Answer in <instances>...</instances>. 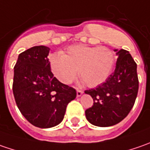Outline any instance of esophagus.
<instances>
[{
  "label": "esophagus",
  "mask_w": 150,
  "mask_h": 150,
  "mask_svg": "<svg viewBox=\"0 0 150 150\" xmlns=\"http://www.w3.org/2000/svg\"><path fill=\"white\" fill-rule=\"evenodd\" d=\"M83 93V90L77 89V96H78V97H81Z\"/></svg>",
  "instance_id": "esophagus-1"
}]
</instances>
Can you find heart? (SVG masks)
<instances>
[{"mask_svg":"<svg viewBox=\"0 0 150 150\" xmlns=\"http://www.w3.org/2000/svg\"><path fill=\"white\" fill-rule=\"evenodd\" d=\"M114 55L107 47L86 45L71 46L63 55L49 57L51 70L61 83H70L78 75L88 87H97L109 77L114 65Z\"/></svg>","mask_w":150,"mask_h":150,"instance_id":"heart-1","label":"heart"}]
</instances>
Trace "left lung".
I'll return each instance as SVG.
<instances>
[{
	"label": "left lung",
	"mask_w": 150,
	"mask_h": 150,
	"mask_svg": "<svg viewBox=\"0 0 150 150\" xmlns=\"http://www.w3.org/2000/svg\"><path fill=\"white\" fill-rule=\"evenodd\" d=\"M118 59L114 72L105 83L85 93L93 98V105L85 111L90 124L109 127L121 122L134 104L139 79L137 64L128 51L114 50Z\"/></svg>",
	"instance_id": "obj_1"
}]
</instances>
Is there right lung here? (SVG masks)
<instances>
[{
  "instance_id": "obj_1",
  "label": "right lung",
  "mask_w": 150,
  "mask_h": 150,
  "mask_svg": "<svg viewBox=\"0 0 150 150\" xmlns=\"http://www.w3.org/2000/svg\"><path fill=\"white\" fill-rule=\"evenodd\" d=\"M50 48L36 46L18 56L14 67L13 94L21 114L32 125L47 129L59 124L67 105L73 100L76 90L53 77Z\"/></svg>"
}]
</instances>
